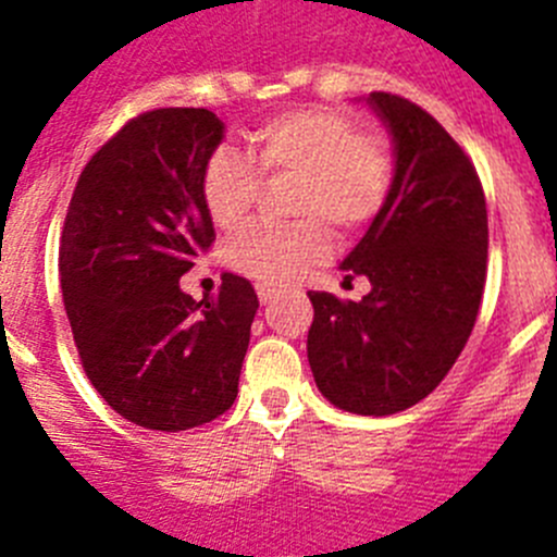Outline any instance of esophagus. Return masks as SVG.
<instances>
[{
    "label": "esophagus",
    "mask_w": 557,
    "mask_h": 557,
    "mask_svg": "<svg viewBox=\"0 0 557 557\" xmlns=\"http://www.w3.org/2000/svg\"><path fill=\"white\" fill-rule=\"evenodd\" d=\"M256 290H258V301H261V305H272L274 296L280 294V290L274 288V285H267V283L256 285Z\"/></svg>",
    "instance_id": "esophagus-1"
}]
</instances>
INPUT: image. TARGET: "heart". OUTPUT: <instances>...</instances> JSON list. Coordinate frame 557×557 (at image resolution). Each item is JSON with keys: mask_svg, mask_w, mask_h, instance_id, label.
Returning a JSON list of instances; mask_svg holds the SVG:
<instances>
[{"mask_svg": "<svg viewBox=\"0 0 557 557\" xmlns=\"http://www.w3.org/2000/svg\"><path fill=\"white\" fill-rule=\"evenodd\" d=\"M296 177L290 226H247L226 243V261L247 277L290 283L334 247L329 226L358 234L383 212L393 185V153L377 134L329 107H299L269 117L245 137V156L218 150L201 170L199 194L218 228H237L250 212L258 177ZM321 221L318 222L317 218Z\"/></svg>", "mask_w": 557, "mask_h": 557, "instance_id": "b5f03b06", "label": "heart"}]
</instances>
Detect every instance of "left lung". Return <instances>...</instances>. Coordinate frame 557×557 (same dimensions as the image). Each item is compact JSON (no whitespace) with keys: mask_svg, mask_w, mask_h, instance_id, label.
I'll list each match as a JSON object with an SVG mask.
<instances>
[{"mask_svg":"<svg viewBox=\"0 0 557 557\" xmlns=\"http://www.w3.org/2000/svg\"><path fill=\"white\" fill-rule=\"evenodd\" d=\"M363 102L391 137L393 185L339 269L372 290L361 301L307 294V358L334 407L383 418L423 401L469 342L485 288L487 210L471 161L429 112L380 91Z\"/></svg>","mask_w":557,"mask_h":557,"instance_id":"left-lung-1","label":"left lung"}]
</instances>
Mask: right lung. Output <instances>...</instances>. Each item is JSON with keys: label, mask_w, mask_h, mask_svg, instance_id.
I'll use <instances>...</instances> for the list:
<instances>
[{"label": "right lung", "mask_w": 557, "mask_h": 557, "mask_svg": "<svg viewBox=\"0 0 557 557\" xmlns=\"http://www.w3.org/2000/svg\"><path fill=\"white\" fill-rule=\"evenodd\" d=\"M223 137L205 107L145 112L94 153L66 210L59 272L83 369L150 431L196 429L237 398L256 290L228 272L215 299L180 290L215 239L199 180Z\"/></svg>", "instance_id": "obj_1"}]
</instances>
